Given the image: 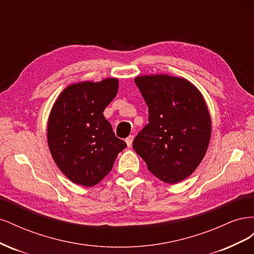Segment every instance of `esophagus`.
Masks as SVG:
<instances>
[{"instance_id": "34e87169", "label": "esophagus", "mask_w": 254, "mask_h": 254, "mask_svg": "<svg viewBox=\"0 0 254 254\" xmlns=\"http://www.w3.org/2000/svg\"><path fill=\"white\" fill-rule=\"evenodd\" d=\"M132 141H133V135H129V136H127V137H126V139H125V142H126V144H127L128 147H130V146L132 145Z\"/></svg>"}]
</instances>
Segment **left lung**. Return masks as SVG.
I'll list each match as a JSON object with an SVG mask.
<instances>
[{
    "label": "left lung",
    "mask_w": 254,
    "mask_h": 254,
    "mask_svg": "<svg viewBox=\"0 0 254 254\" xmlns=\"http://www.w3.org/2000/svg\"><path fill=\"white\" fill-rule=\"evenodd\" d=\"M148 106V124L132 146L148 171L165 183H177L193 173L203 159L211 137V118L198 89L168 75L134 79Z\"/></svg>",
    "instance_id": "1"
}]
</instances>
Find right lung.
I'll list each match as a JSON object with an SVG mask.
<instances>
[{
    "instance_id": "add662e5",
    "label": "right lung",
    "mask_w": 254,
    "mask_h": 254,
    "mask_svg": "<svg viewBox=\"0 0 254 254\" xmlns=\"http://www.w3.org/2000/svg\"><path fill=\"white\" fill-rule=\"evenodd\" d=\"M118 90L117 78L74 83L53 106L48 125L51 153L60 171L79 186L101 182L127 147L103 114Z\"/></svg>"
}]
</instances>
